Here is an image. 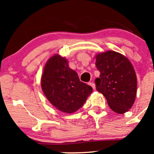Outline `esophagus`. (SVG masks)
<instances>
[{
    "mask_svg": "<svg viewBox=\"0 0 154 154\" xmlns=\"http://www.w3.org/2000/svg\"><path fill=\"white\" fill-rule=\"evenodd\" d=\"M88 84H89L90 86L92 87L93 89H95V84H94V83H93V82H90V83H88Z\"/></svg>",
    "mask_w": 154,
    "mask_h": 154,
    "instance_id": "obj_1",
    "label": "esophagus"
}]
</instances>
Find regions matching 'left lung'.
I'll list each match as a JSON object with an SVG mask.
<instances>
[{
  "label": "left lung",
  "mask_w": 154,
  "mask_h": 154,
  "mask_svg": "<svg viewBox=\"0 0 154 154\" xmlns=\"http://www.w3.org/2000/svg\"><path fill=\"white\" fill-rule=\"evenodd\" d=\"M95 65L100 77L95 79L96 89L106 97L111 109L124 114L134 103L137 78L130 60L113 51L95 55Z\"/></svg>",
  "instance_id": "left-lung-1"
}]
</instances>
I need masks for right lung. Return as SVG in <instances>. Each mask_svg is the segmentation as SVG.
I'll return each mask as SVG.
<instances>
[{"label": "right lung", "mask_w": 154, "mask_h": 154, "mask_svg": "<svg viewBox=\"0 0 154 154\" xmlns=\"http://www.w3.org/2000/svg\"><path fill=\"white\" fill-rule=\"evenodd\" d=\"M41 86L50 103L63 112L71 114L81 108L92 88L80 80L77 72L68 66L65 57L59 54L46 63Z\"/></svg>", "instance_id": "obj_1"}]
</instances>
